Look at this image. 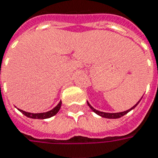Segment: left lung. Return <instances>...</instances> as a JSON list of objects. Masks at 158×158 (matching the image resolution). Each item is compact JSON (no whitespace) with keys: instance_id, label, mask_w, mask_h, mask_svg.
<instances>
[{"instance_id":"1","label":"left lung","mask_w":158,"mask_h":158,"mask_svg":"<svg viewBox=\"0 0 158 158\" xmlns=\"http://www.w3.org/2000/svg\"><path fill=\"white\" fill-rule=\"evenodd\" d=\"M142 98H141V99H142ZM141 99H140V100H141ZM140 100H139V101H138V103H137V104L135 105V106H133V107H131V109H129V110H124V111H122V112H117V113H109V112H103V111H99V110H96V109H94L93 106H92L91 105H90V104H89V102H88V101H87V105L89 106V107H90V108L92 109V110H93V111H94V112H95L96 114H98V115H99V116H101V117H103V118H119L123 117V116H124L125 114H127V113H128L130 110H131L132 109H134V108H135L136 106H138V103L140 102Z\"/></svg>"}]
</instances>
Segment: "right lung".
Masks as SVG:
<instances>
[{
	"label": "right lung",
	"instance_id": "obj_1",
	"mask_svg": "<svg viewBox=\"0 0 158 158\" xmlns=\"http://www.w3.org/2000/svg\"><path fill=\"white\" fill-rule=\"evenodd\" d=\"M61 101L53 109H52L49 111H47V112H42V113H31V112H27V111H24V110H20V112H22V114H24L25 116H27V118H35V119H46V118H49L52 116L56 115L58 113V111L60 110L61 107Z\"/></svg>",
	"mask_w": 158,
	"mask_h": 158
}]
</instances>
